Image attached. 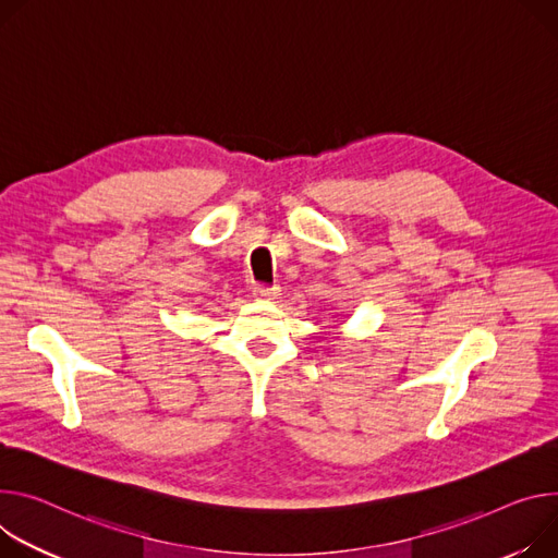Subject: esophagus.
<instances>
[{
  "label": "esophagus",
  "mask_w": 558,
  "mask_h": 558,
  "mask_svg": "<svg viewBox=\"0 0 558 558\" xmlns=\"http://www.w3.org/2000/svg\"><path fill=\"white\" fill-rule=\"evenodd\" d=\"M256 298H263V300H271L276 293H278V287H265V284H258L256 287Z\"/></svg>",
  "instance_id": "obj_1"
}]
</instances>
